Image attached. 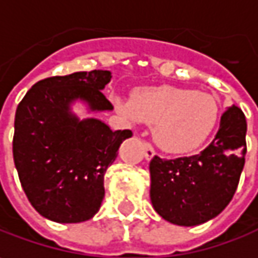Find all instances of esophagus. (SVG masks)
I'll list each match as a JSON object with an SVG mask.
<instances>
[{
  "instance_id": "1",
  "label": "esophagus",
  "mask_w": 258,
  "mask_h": 258,
  "mask_svg": "<svg viewBox=\"0 0 258 258\" xmlns=\"http://www.w3.org/2000/svg\"><path fill=\"white\" fill-rule=\"evenodd\" d=\"M143 144V149H144V157L147 159V160H150L151 157L156 154V151H154V147L151 146L149 141H143L141 143Z\"/></svg>"
}]
</instances>
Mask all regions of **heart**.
Returning <instances> with one entry per match:
<instances>
[{
    "instance_id": "obj_1",
    "label": "heart",
    "mask_w": 258,
    "mask_h": 258,
    "mask_svg": "<svg viewBox=\"0 0 258 258\" xmlns=\"http://www.w3.org/2000/svg\"><path fill=\"white\" fill-rule=\"evenodd\" d=\"M115 105L131 121L154 125L156 143L176 154L201 147L219 119V105L214 96L186 88H146L136 94L133 102L115 98Z\"/></svg>"
}]
</instances>
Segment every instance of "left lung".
<instances>
[{
	"mask_svg": "<svg viewBox=\"0 0 258 258\" xmlns=\"http://www.w3.org/2000/svg\"><path fill=\"white\" fill-rule=\"evenodd\" d=\"M247 121L237 105L222 115L219 130L204 151L189 157L150 162V198L166 221L192 227L222 212L232 199L245 163Z\"/></svg>",
	"mask_w": 258,
	"mask_h": 258,
	"instance_id": "left-lung-1",
	"label": "left lung"
}]
</instances>
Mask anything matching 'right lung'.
Here are the masks:
<instances>
[{
    "label": "right lung",
    "instance_id": "obj_1",
    "mask_svg": "<svg viewBox=\"0 0 258 258\" xmlns=\"http://www.w3.org/2000/svg\"><path fill=\"white\" fill-rule=\"evenodd\" d=\"M109 71L51 76L34 84L18 104L13 156L18 179L41 217L63 224L91 219L105 195L104 174L131 130H109L102 121H79L69 111L84 99L92 111L112 109L102 94Z\"/></svg>",
    "mask_w": 258,
    "mask_h": 258
}]
</instances>
